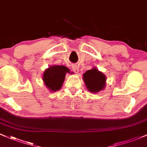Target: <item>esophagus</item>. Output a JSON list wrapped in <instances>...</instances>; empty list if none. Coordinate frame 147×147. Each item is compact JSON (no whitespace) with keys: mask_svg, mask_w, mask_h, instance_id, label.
Segmentation results:
<instances>
[{"mask_svg":"<svg viewBox=\"0 0 147 147\" xmlns=\"http://www.w3.org/2000/svg\"><path fill=\"white\" fill-rule=\"evenodd\" d=\"M72 70H73L74 72H75V73H78L79 72V68H78V66L77 65H73L72 66Z\"/></svg>","mask_w":147,"mask_h":147,"instance_id":"esophagus-1","label":"esophagus"}]
</instances>
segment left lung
<instances>
[{"mask_svg":"<svg viewBox=\"0 0 147 147\" xmlns=\"http://www.w3.org/2000/svg\"><path fill=\"white\" fill-rule=\"evenodd\" d=\"M83 80L88 91L98 93L106 86V76L96 67L83 74Z\"/></svg>","mask_w":147,"mask_h":147,"instance_id":"8db88e82","label":"left lung"}]
</instances>
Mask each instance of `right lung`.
I'll return each mask as SVG.
<instances>
[{
  "label": "right lung",
  "mask_w": 147,
  "mask_h": 147,
  "mask_svg": "<svg viewBox=\"0 0 147 147\" xmlns=\"http://www.w3.org/2000/svg\"><path fill=\"white\" fill-rule=\"evenodd\" d=\"M67 73L70 71L65 66L52 65L44 71L42 80L50 91L55 92L60 90Z\"/></svg>",
  "instance_id": "obj_1"
}]
</instances>
